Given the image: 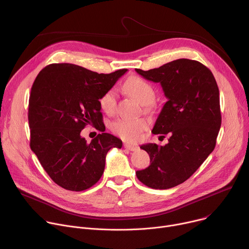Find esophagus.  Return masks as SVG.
<instances>
[{
	"mask_svg": "<svg viewBox=\"0 0 249 249\" xmlns=\"http://www.w3.org/2000/svg\"><path fill=\"white\" fill-rule=\"evenodd\" d=\"M124 147L125 149H127V150H130V151H136L138 149V147L136 145H132V144H129V143H124Z\"/></svg>",
	"mask_w": 249,
	"mask_h": 249,
	"instance_id": "1",
	"label": "esophagus"
}]
</instances>
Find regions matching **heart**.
Returning a JSON list of instances; mask_svg holds the SVG:
<instances>
[{
  "mask_svg": "<svg viewBox=\"0 0 249 249\" xmlns=\"http://www.w3.org/2000/svg\"><path fill=\"white\" fill-rule=\"evenodd\" d=\"M124 88L127 93L132 96L139 103L148 105L153 101L155 90L147 80L140 76H130L124 82ZM101 109L111 115L116 111L117 92L114 88L106 90L99 99ZM148 126V121L143 118L139 119H117L110 124L111 130L122 139L129 142L139 140L141 133Z\"/></svg>",
  "mask_w": 249,
  "mask_h": 249,
  "instance_id": "heart-1",
  "label": "heart"
}]
</instances>
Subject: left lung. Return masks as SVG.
<instances>
[{
  "label": "left lung",
  "mask_w": 249,
  "mask_h": 249,
  "mask_svg": "<svg viewBox=\"0 0 249 249\" xmlns=\"http://www.w3.org/2000/svg\"><path fill=\"white\" fill-rule=\"evenodd\" d=\"M147 80L160 82L168 101L154 134H168L164 146L148 143L140 148L150 166L137 171V178L154 189L175 187L189 178L211 154L221 127L220 94L212 71L201 63L178 59L158 69H135Z\"/></svg>",
  "instance_id": "8db88e82"
}]
</instances>
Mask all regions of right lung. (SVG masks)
<instances>
[{
	"mask_svg": "<svg viewBox=\"0 0 249 249\" xmlns=\"http://www.w3.org/2000/svg\"><path fill=\"white\" fill-rule=\"evenodd\" d=\"M126 71L99 74L72 64H52L36 76L28 105L30 148L61 187H91L104 173L108 151L122 147L110 133L87 143L80 132L88 124L105 131L99 99Z\"/></svg>",
	"mask_w": 249,
	"mask_h": 249,
	"instance_id": "right-lung-1",
	"label": "right lung"
}]
</instances>
